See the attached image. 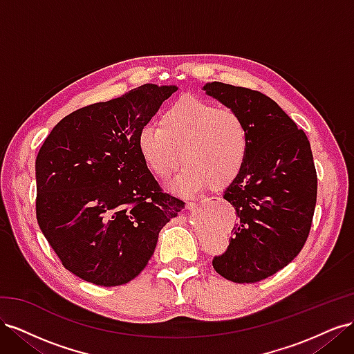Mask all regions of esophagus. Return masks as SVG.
<instances>
[{"instance_id": "34e87169", "label": "esophagus", "mask_w": 354, "mask_h": 354, "mask_svg": "<svg viewBox=\"0 0 354 354\" xmlns=\"http://www.w3.org/2000/svg\"><path fill=\"white\" fill-rule=\"evenodd\" d=\"M201 205H205V203H203V202H199V203H196V202H187L186 208H187V209H194V208H198V207H201Z\"/></svg>"}]
</instances>
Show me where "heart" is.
Returning <instances> with one entry per match:
<instances>
[{
	"label": "heart",
	"mask_w": 354,
	"mask_h": 354,
	"mask_svg": "<svg viewBox=\"0 0 354 354\" xmlns=\"http://www.w3.org/2000/svg\"><path fill=\"white\" fill-rule=\"evenodd\" d=\"M136 145L145 165L158 178L173 174L181 152L185 165L169 187L180 195H194L208 185L226 187L241 174L250 136L238 112L183 97L162 112L160 127L143 124Z\"/></svg>",
	"instance_id": "b5f03b06"
}]
</instances>
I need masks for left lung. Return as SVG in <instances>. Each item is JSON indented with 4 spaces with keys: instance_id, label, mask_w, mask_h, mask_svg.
Masks as SVG:
<instances>
[{
    "instance_id": "8db88e82",
    "label": "left lung",
    "mask_w": 354,
    "mask_h": 354,
    "mask_svg": "<svg viewBox=\"0 0 354 354\" xmlns=\"http://www.w3.org/2000/svg\"><path fill=\"white\" fill-rule=\"evenodd\" d=\"M203 90L238 112L250 136L246 162L223 195L236 211V224L212 266L227 281L259 282L291 263L308 238L317 196L312 147L266 94L217 81Z\"/></svg>"
}]
</instances>
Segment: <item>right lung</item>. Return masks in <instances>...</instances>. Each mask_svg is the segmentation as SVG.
Returning <instances> with one entry per match:
<instances>
[{"label":"right lung","instance_id":"right-lung-1","mask_svg":"<svg viewBox=\"0 0 354 354\" xmlns=\"http://www.w3.org/2000/svg\"><path fill=\"white\" fill-rule=\"evenodd\" d=\"M176 85L145 84L53 128L37 160V220L62 264L100 286L133 281L185 208L160 189L136 138Z\"/></svg>","mask_w":354,"mask_h":354}]
</instances>
